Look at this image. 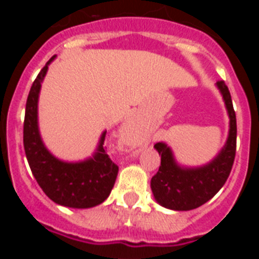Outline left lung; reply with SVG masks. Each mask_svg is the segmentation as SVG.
<instances>
[{
  "instance_id": "8db88e82",
  "label": "left lung",
  "mask_w": 259,
  "mask_h": 259,
  "mask_svg": "<svg viewBox=\"0 0 259 259\" xmlns=\"http://www.w3.org/2000/svg\"><path fill=\"white\" fill-rule=\"evenodd\" d=\"M217 87L227 107L230 132L226 145L211 162L201 167H182L176 163L172 150L167 144L157 143L154 145L161 155V166L152 178L150 187L155 201L167 209L187 211L200 207L218 193L232 170L236 154V114L226 83L218 80Z\"/></svg>"
}]
</instances>
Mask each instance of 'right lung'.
Wrapping results in <instances>:
<instances>
[{
    "mask_svg": "<svg viewBox=\"0 0 259 259\" xmlns=\"http://www.w3.org/2000/svg\"><path fill=\"white\" fill-rule=\"evenodd\" d=\"M54 57L38 72L27 98L23 125L24 152L36 182L50 200L62 206L88 209L109 197L119 167L110 159L104 146L106 131L101 135L93 157L83 162H63L45 148L38 132L37 102L41 83Z\"/></svg>",
    "mask_w": 259,
    "mask_h": 259,
    "instance_id": "obj_1",
    "label": "right lung"
}]
</instances>
